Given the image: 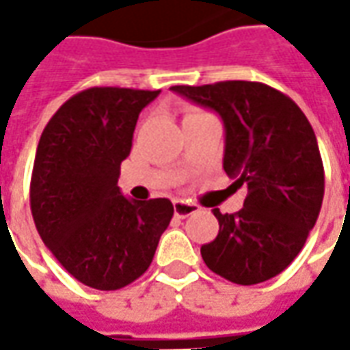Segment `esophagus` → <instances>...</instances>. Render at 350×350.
Returning a JSON list of instances; mask_svg holds the SVG:
<instances>
[{"label":"esophagus","instance_id":"34e87169","mask_svg":"<svg viewBox=\"0 0 350 350\" xmlns=\"http://www.w3.org/2000/svg\"><path fill=\"white\" fill-rule=\"evenodd\" d=\"M173 212H175V216L177 218H187V216H193L198 212V206L193 204V202H185V200H177L175 204H173Z\"/></svg>","mask_w":350,"mask_h":350}]
</instances>
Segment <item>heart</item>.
Wrapping results in <instances>:
<instances>
[{
  "label": "heart",
  "instance_id": "1",
  "mask_svg": "<svg viewBox=\"0 0 350 350\" xmlns=\"http://www.w3.org/2000/svg\"><path fill=\"white\" fill-rule=\"evenodd\" d=\"M198 113H200V111H196V109H187V111H185V118H189V116H195V115H198ZM185 118H183V120H185Z\"/></svg>",
  "mask_w": 350,
  "mask_h": 350
}]
</instances>
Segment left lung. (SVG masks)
Wrapping results in <instances>:
<instances>
[{
	"mask_svg": "<svg viewBox=\"0 0 350 350\" xmlns=\"http://www.w3.org/2000/svg\"><path fill=\"white\" fill-rule=\"evenodd\" d=\"M171 89L222 116L224 171L247 187L239 212L212 210L220 230L200 247L206 267L243 286L280 275L302 251L323 202V161L310 120L288 95L259 81Z\"/></svg>",
	"mask_w": 350,
	"mask_h": 350,
	"instance_id": "8db88e82",
	"label": "left lung"
}]
</instances>
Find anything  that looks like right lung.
<instances>
[{
	"label": "right lung",
	"instance_id": "1",
	"mask_svg": "<svg viewBox=\"0 0 350 350\" xmlns=\"http://www.w3.org/2000/svg\"><path fill=\"white\" fill-rule=\"evenodd\" d=\"M157 95L128 88L79 91L48 120L38 142L34 226L62 267L91 288L118 290L140 278L173 218L167 198L128 200L118 189L138 115Z\"/></svg>",
	"mask_w": 350,
	"mask_h": 350
}]
</instances>
